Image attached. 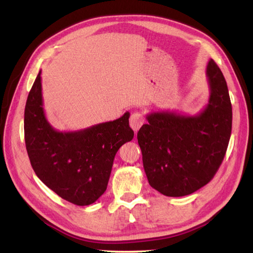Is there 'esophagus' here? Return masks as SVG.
Instances as JSON below:
<instances>
[{
    "label": "esophagus",
    "mask_w": 253,
    "mask_h": 253,
    "mask_svg": "<svg viewBox=\"0 0 253 253\" xmlns=\"http://www.w3.org/2000/svg\"><path fill=\"white\" fill-rule=\"evenodd\" d=\"M144 120H143V116L140 113H133L131 114L130 118H129V123H130V127L132 128L135 132H137L139 130V128L142 126Z\"/></svg>",
    "instance_id": "1"
}]
</instances>
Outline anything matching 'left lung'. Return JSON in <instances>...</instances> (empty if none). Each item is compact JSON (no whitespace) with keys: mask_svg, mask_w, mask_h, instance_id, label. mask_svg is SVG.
Wrapping results in <instances>:
<instances>
[{"mask_svg":"<svg viewBox=\"0 0 253 253\" xmlns=\"http://www.w3.org/2000/svg\"><path fill=\"white\" fill-rule=\"evenodd\" d=\"M206 74L210 98L200 113H150L137 133L149 184L164 196H187L206 186L226 153L233 120L227 84L213 60Z\"/></svg>","mask_w":253,"mask_h":253,"instance_id":"obj_1","label":"left lung"}]
</instances>
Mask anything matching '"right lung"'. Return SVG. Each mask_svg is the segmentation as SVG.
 <instances>
[{
  "instance_id": "1",
  "label": "right lung",
  "mask_w": 253,
  "mask_h": 253,
  "mask_svg": "<svg viewBox=\"0 0 253 253\" xmlns=\"http://www.w3.org/2000/svg\"><path fill=\"white\" fill-rule=\"evenodd\" d=\"M129 112L113 122L77 131H58L47 122L42 100L41 71L25 107V142L32 169L64 200L89 206L106 190L113 161L133 138Z\"/></svg>"
}]
</instances>
